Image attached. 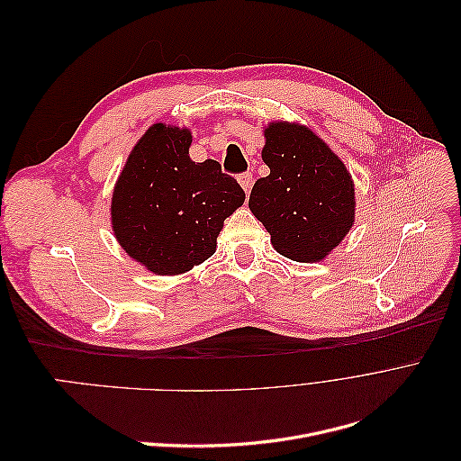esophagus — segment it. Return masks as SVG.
I'll list each match as a JSON object with an SVG mask.
<instances>
[{
    "label": "esophagus",
    "mask_w": 461,
    "mask_h": 461,
    "mask_svg": "<svg viewBox=\"0 0 461 461\" xmlns=\"http://www.w3.org/2000/svg\"><path fill=\"white\" fill-rule=\"evenodd\" d=\"M239 183H240V186L244 188V192L248 194L249 190H252V185H254V176H252V173H249V171L240 173V175H239Z\"/></svg>",
    "instance_id": "1"
}]
</instances>
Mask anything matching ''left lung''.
<instances>
[{
	"instance_id": "1",
	"label": "left lung",
	"mask_w": 461,
	"mask_h": 461,
	"mask_svg": "<svg viewBox=\"0 0 461 461\" xmlns=\"http://www.w3.org/2000/svg\"><path fill=\"white\" fill-rule=\"evenodd\" d=\"M271 173L256 180L249 209L278 254L319 261L350 230L354 185L329 146L300 124L273 122L261 151Z\"/></svg>"
}]
</instances>
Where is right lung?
I'll return each mask as SVG.
<instances>
[{
    "label": "right lung",
    "instance_id": "obj_1",
    "mask_svg": "<svg viewBox=\"0 0 461 461\" xmlns=\"http://www.w3.org/2000/svg\"><path fill=\"white\" fill-rule=\"evenodd\" d=\"M190 131L163 122L140 138L111 202L124 252L153 273L178 275L215 254L217 234L246 200L215 159L194 163Z\"/></svg>",
    "mask_w": 461,
    "mask_h": 461
}]
</instances>
